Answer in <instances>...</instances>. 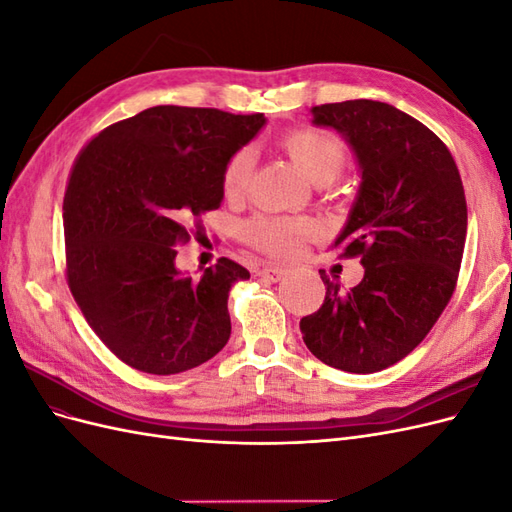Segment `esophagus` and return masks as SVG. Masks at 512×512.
Returning <instances> with one entry per match:
<instances>
[{"label":"esophagus","instance_id":"obj_1","mask_svg":"<svg viewBox=\"0 0 512 512\" xmlns=\"http://www.w3.org/2000/svg\"><path fill=\"white\" fill-rule=\"evenodd\" d=\"M256 275H258V277H262V280L280 282L282 277L286 275V269H284V267H280V265H265V267H260V269L256 271Z\"/></svg>","mask_w":512,"mask_h":512}]
</instances>
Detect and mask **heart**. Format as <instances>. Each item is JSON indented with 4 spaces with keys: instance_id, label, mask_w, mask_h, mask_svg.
Masks as SVG:
<instances>
[{
    "instance_id": "obj_1",
    "label": "heart",
    "mask_w": 512,
    "mask_h": 512,
    "mask_svg": "<svg viewBox=\"0 0 512 512\" xmlns=\"http://www.w3.org/2000/svg\"><path fill=\"white\" fill-rule=\"evenodd\" d=\"M280 147L299 166L301 173L314 185H329L346 170L348 149L339 138L327 130L303 126L288 130L280 138ZM254 151L250 147L237 149L226 160L222 170V188L228 198H239L250 188L254 175ZM316 222L305 218H267L260 215L243 226V239L267 254H292L303 237L312 235Z\"/></svg>"
}]
</instances>
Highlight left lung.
Returning <instances> with one entry per match:
<instances>
[{"label":"left lung","instance_id":"8db88e82","mask_svg":"<svg viewBox=\"0 0 512 512\" xmlns=\"http://www.w3.org/2000/svg\"><path fill=\"white\" fill-rule=\"evenodd\" d=\"M316 126L342 132L361 164V190L339 258H361L348 292L320 271L327 294L301 318L316 359L350 374H374L423 342L451 301L468 232V205L451 151L421 121L376 100L312 108Z\"/></svg>","mask_w":512,"mask_h":512}]
</instances>
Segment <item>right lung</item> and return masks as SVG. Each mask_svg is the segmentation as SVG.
<instances>
[{
	"mask_svg": "<svg viewBox=\"0 0 512 512\" xmlns=\"http://www.w3.org/2000/svg\"><path fill=\"white\" fill-rule=\"evenodd\" d=\"M262 126V113L153 106L79 151L64 196L66 280L119 361L170 376L226 346L228 290L250 271L220 258L203 277L183 275L175 247L200 235V215L222 205L226 160Z\"/></svg>",
	"mask_w": 512,
	"mask_h": 512,
	"instance_id": "right-lung-1",
	"label": "right lung"
}]
</instances>
